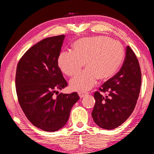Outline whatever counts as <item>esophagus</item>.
I'll return each instance as SVG.
<instances>
[{
  "instance_id": "esophagus-1",
  "label": "esophagus",
  "mask_w": 154,
  "mask_h": 154,
  "mask_svg": "<svg viewBox=\"0 0 154 154\" xmlns=\"http://www.w3.org/2000/svg\"><path fill=\"white\" fill-rule=\"evenodd\" d=\"M87 94H88V93H86V92H79V95L81 98L84 97H85L86 95H87Z\"/></svg>"
}]
</instances>
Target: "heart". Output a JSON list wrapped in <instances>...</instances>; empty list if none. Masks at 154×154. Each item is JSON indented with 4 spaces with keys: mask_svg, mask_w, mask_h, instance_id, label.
<instances>
[{
    "mask_svg": "<svg viewBox=\"0 0 154 154\" xmlns=\"http://www.w3.org/2000/svg\"><path fill=\"white\" fill-rule=\"evenodd\" d=\"M124 59V49L119 41L106 36L83 38L73 44V52H61L57 59L60 70L69 76L77 74L84 66L87 67L70 81L73 90L86 92L91 89L98 79L112 77Z\"/></svg>",
    "mask_w": 154,
    "mask_h": 154,
    "instance_id": "obj_1",
    "label": "heart"
}]
</instances>
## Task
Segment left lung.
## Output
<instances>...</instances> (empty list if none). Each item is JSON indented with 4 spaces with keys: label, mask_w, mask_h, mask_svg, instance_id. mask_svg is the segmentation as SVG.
<instances>
[{
    "label": "left lung",
    "mask_w": 154,
    "mask_h": 154,
    "mask_svg": "<svg viewBox=\"0 0 154 154\" xmlns=\"http://www.w3.org/2000/svg\"><path fill=\"white\" fill-rule=\"evenodd\" d=\"M120 71L100 88L107 92L103 96L94 92L95 104L92 116L97 125L104 130H113L123 124L136 106L142 83V73L138 60L129 46Z\"/></svg>",
    "instance_id": "1"
}]
</instances>
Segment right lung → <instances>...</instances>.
I'll use <instances>...</instances> for the list:
<instances>
[{
	"mask_svg": "<svg viewBox=\"0 0 154 154\" xmlns=\"http://www.w3.org/2000/svg\"><path fill=\"white\" fill-rule=\"evenodd\" d=\"M64 38L60 35L42 40L25 52L17 67L15 86L21 108L29 121L44 131L64 127L79 100L76 92L53 96L67 86L57 64Z\"/></svg>",
	"mask_w": 154,
	"mask_h": 154,
	"instance_id": "right-lung-1",
	"label": "right lung"
}]
</instances>
